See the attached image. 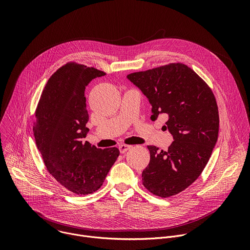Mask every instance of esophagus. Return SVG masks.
<instances>
[{"instance_id":"1","label":"esophagus","mask_w":250,"mask_h":250,"mask_svg":"<svg viewBox=\"0 0 250 250\" xmlns=\"http://www.w3.org/2000/svg\"><path fill=\"white\" fill-rule=\"evenodd\" d=\"M130 148H131V146H127V145H122V146H119V149H120L121 153H125Z\"/></svg>"}]
</instances>
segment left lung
I'll return each instance as SVG.
<instances>
[{
    "label": "left lung",
    "instance_id": "left-lung-1",
    "mask_svg": "<svg viewBox=\"0 0 250 250\" xmlns=\"http://www.w3.org/2000/svg\"><path fill=\"white\" fill-rule=\"evenodd\" d=\"M148 99L152 121L165 115L164 125L174 141L168 150L148 146L150 161L142 172V184L161 198L188 188L206 167L219 135V111L212 91L183 63L128 74Z\"/></svg>",
    "mask_w": 250,
    "mask_h": 250
}]
</instances>
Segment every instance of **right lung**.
Masks as SVG:
<instances>
[{"label": "right lung", "instance_id": "1", "mask_svg": "<svg viewBox=\"0 0 250 250\" xmlns=\"http://www.w3.org/2000/svg\"><path fill=\"white\" fill-rule=\"evenodd\" d=\"M103 71L75 62L60 67L47 81L39 102L33 133L47 171L70 192L88 195L104 183L120 155L83 142L89 128L85 90Z\"/></svg>", "mask_w": 250, "mask_h": 250}]
</instances>
